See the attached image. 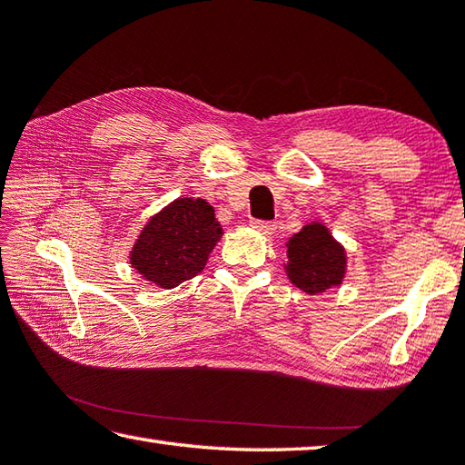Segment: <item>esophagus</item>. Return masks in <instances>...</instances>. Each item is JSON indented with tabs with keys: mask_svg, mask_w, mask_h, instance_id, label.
<instances>
[{
	"mask_svg": "<svg viewBox=\"0 0 465 465\" xmlns=\"http://www.w3.org/2000/svg\"><path fill=\"white\" fill-rule=\"evenodd\" d=\"M250 227H252V230L263 233V235H274V232H276V223L263 222V220H252Z\"/></svg>",
	"mask_w": 465,
	"mask_h": 465,
	"instance_id": "34e87169",
	"label": "esophagus"
}]
</instances>
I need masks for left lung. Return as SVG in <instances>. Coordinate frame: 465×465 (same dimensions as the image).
Segmentation results:
<instances>
[{"instance_id": "8db88e82", "label": "left lung", "mask_w": 465, "mask_h": 465, "mask_svg": "<svg viewBox=\"0 0 465 465\" xmlns=\"http://www.w3.org/2000/svg\"><path fill=\"white\" fill-rule=\"evenodd\" d=\"M286 248V276L306 294H322L347 276V250L322 222L306 223Z\"/></svg>"}]
</instances>
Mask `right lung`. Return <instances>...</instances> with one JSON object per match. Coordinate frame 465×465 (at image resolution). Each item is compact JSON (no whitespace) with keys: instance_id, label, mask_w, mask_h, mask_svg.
<instances>
[{"instance_id":"right-lung-1","label":"right lung","mask_w":465,"mask_h":465,"mask_svg":"<svg viewBox=\"0 0 465 465\" xmlns=\"http://www.w3.org/2000/svg\"><path fill=\"white\" fill-rule=\"evenodd\" d=\"M222 233L205 199L179 197L144 223L129 253L131 266L151 284L171 290L205 268Z\"/></svg>"}]
</instances>
